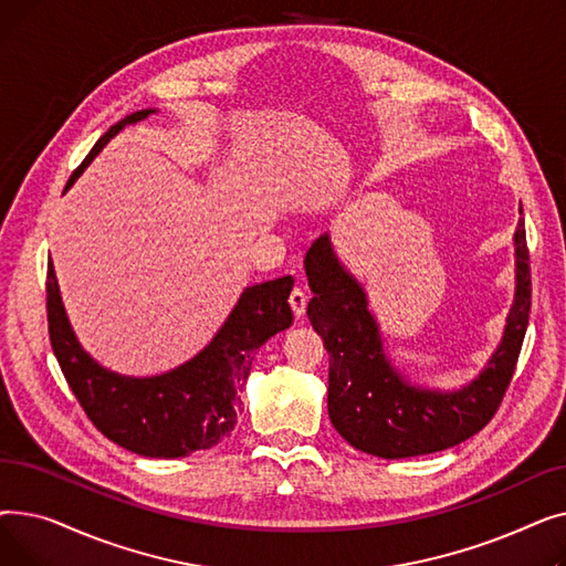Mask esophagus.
I'll use <instances>...</instances> for the list:
<instances>
[{
  "mask_svg": "<svg viewBox=\"0 0 566 566\" xmlns=\"http://www.w3.org/2000/svg\"><path fill=\"white\" fill-rule=\"evenodd\" d=\"M289 305H291L293 314L301 318L305 314V310H307V293L303 289H293L291 295H289Z\"/></svg>",
  "mask_w": 566,
  "mask_h": 566,
  "instance_id": "obj_1",
  "label": "esophagus"
}]
</instances>
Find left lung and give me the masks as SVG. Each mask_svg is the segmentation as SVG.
I'll return each instance as SVG.
<instances>
[{"mask_svg":"<svg viewBox=\"0 0 566 566\" xmlns=\"http://www.w3.org/2000/svg\"><path fill=\"white\" fill-rule=\"evenodd\" d=\"M514 245L516 298L502 344L480 378L450 395L412 388L390 367L365 291L333 254L328 235L310 248L305 271L314 298L307 316L331 355L328 415L355 450L380 459L431 454L454 448L491 422L512 382L532 305L523 220Z\"/></svg>","mask_w":566,"mask_h":566,"instance_id":"left-lung-1","label":"left lung"}]
</instances>
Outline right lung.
Segmentation results:
<instances>
[{
  "instance_id": "right-lung-1",
  "label": "right lung",
  "mask_w": 566,
  "mask_h": 566,
  "mask_svg": "<svg viewBox=\"0 0 566 566\" xmlns=\"http://www.w3.org/2000/svg\"><path fill=\"white\" fill-rule=\"evenodd\" d=\"M151 112L139 109L114 124L71 174L66 188L77 181L118 130L142 122ZM291 289L289 275L245 289L216 339L197 358L156 378H128L103 369L82 350L66 318L50 261L45 280L50 344L69 388L105 438L148 459L188 457L211 450L233 431L241 403L238 395L250 376L254 353L293 321Z\"/></svg>"
}]
</instances>
